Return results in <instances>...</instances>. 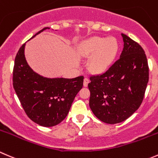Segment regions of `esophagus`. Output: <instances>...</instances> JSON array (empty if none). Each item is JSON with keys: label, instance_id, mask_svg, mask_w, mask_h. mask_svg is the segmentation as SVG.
Returning a JSON list of instances; mask_svg holds the SVG:
<instances>
[{"label": "esophagus", "instance_id": "1", "mask_svg": "<svg viewBox=\"0 0 158 158\" xmlns=\"http://www.w3.org/2000/svg\"><path fill=\"white\" fill-rule=\"evenodd\" d=\"M89 82V79H88V77H85L84 78V82H83V85L85 87H86L88 85Z\"/></svg>", "mask_w": 158, "mask_h": 158}]
</instances>
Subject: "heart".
<instances>
[{"label": "heart", "mask_w": 158, "mask_h": 158, "mask_svg": "<svg viewBox=\"0 0 158 158\" xmlns=\"http://www.w3.org/2000/svg\"><path fill=\"white\" fill-rule=\"evenodd\" d=\"M118 51V44L113 38L93 37L79 47V53L91 59L89 63L90 70L100 73L106 71L114 60Z\"/></svg>", "instance_id": "heart-1"}]
</instances>
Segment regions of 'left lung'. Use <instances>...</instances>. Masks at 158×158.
Wrapping results in <instances>:
<instances>
[{"label": "left lung", "mask_w": 158, "mask_h": 158, "mask_svg": "<svg viewBox=\"0 0 158 158\" xmlns=\"http://www.w3.org/2000/svg\"><path fill=\"white\" fill-rule=\"evenodd\" d=\"M123 48L120 59L101 75L90 76L89 106L101 121L121 123L142 103L149 80L148 59L142 47L121 34Z\"/></svg>", "instance_id": "left-lung-1"}]
</instances>
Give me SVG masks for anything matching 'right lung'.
Here are the masks:
<instances>
[{"label":"right lung","instance_id":"1","mask_svg":"<svg viewBox=\"0 0 158 158\" xmlns=\"http://www.w3.org/2000/svg\"><path fill=\"white\" fill-rule=\"evenodd\" d=\"M45 27L38 32V35ZM25 43L16 55L13 86L27 116L42 127L56 126L66 117L76 94L83 85L82 76L74 79H49L30 68L24 57Z\"/></svg>","mask_w":158,"mask_h":158}]
</instances>
